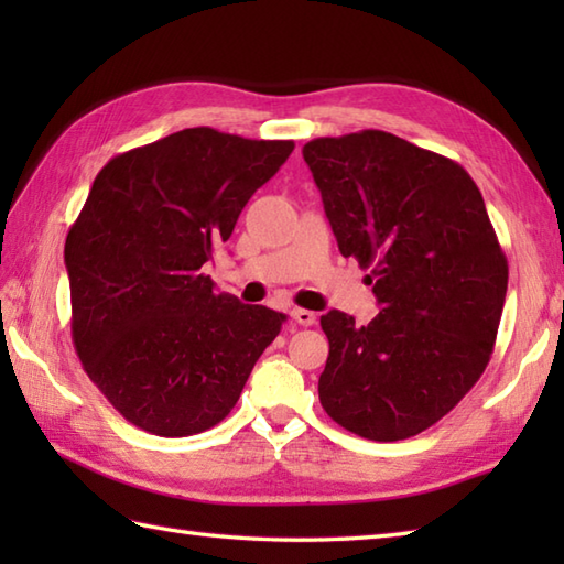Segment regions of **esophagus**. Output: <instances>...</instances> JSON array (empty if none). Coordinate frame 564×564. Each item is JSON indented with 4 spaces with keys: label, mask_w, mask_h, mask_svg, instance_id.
I'll return each mask as SVG.
<instances>
[{
    "label": "esophagus",
    "mask_w": 564,
    "mask_h": 564,
    "mask_svg": "<svg viewBox=\"0 0 564 564\" xmlns=\"http://www.w3.org/2000/svg\"><path fill=\"white\" fill-rule=\"evenodd\" d=\"M291 317L297 322V325H303V327L315 325V319H317L315 313H310V310H303V307H293L291 310Z\"/></svg>",
    "instance_id": "1"
}]
</instances>
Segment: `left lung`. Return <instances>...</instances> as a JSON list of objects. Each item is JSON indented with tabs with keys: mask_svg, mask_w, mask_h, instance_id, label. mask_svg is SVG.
Wrapping results in <instances>:
<instances>
[{
	"mask_svg": "<svg viewBox=\"0 0 564 564\" xmlns=\"http://www.w3.org/2000/svg\"><path fill=\"white\" fill-rule=\"evenodd\" d=\"M344 257L373 283L366 327L329 310L319 402L351 434L402 441L458 404L492 356L509 263L458 162L386 130L303 148Z\"/></svg>",
	"mask_w": 564,
	"mask_h": 564,
	"instance_id": "left-lung-1",
	"label": "left lung"
}]
</instances>
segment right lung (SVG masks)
<instances>
[{"label": "right lung", "mask_w": 564, "mask_h": 564, "mask_svg": "<svg viewBox=\"0 0 564 564\" xmlns=\"http://www.w3.org/2000/svg\"><path fill=\"white\" fill-rule=\"evenodd\" d=\"M293 148L186 128L94 178L65 242L72 341L130 424L166 438L220 424L279 337L285 315L215 293L203 263Z\"/></svg>", "instance_id": "1"}]
</instances>
